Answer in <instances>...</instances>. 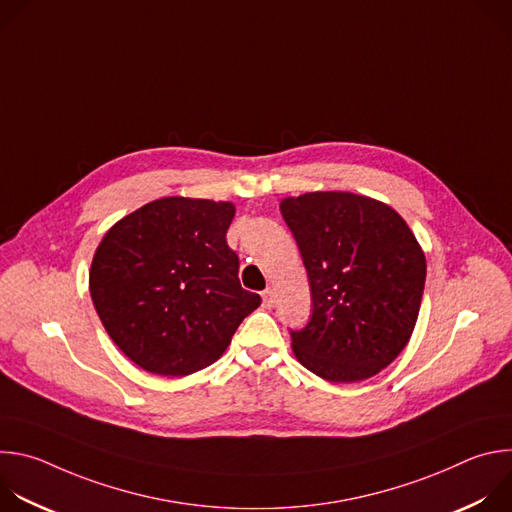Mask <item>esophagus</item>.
Wrapping results in <instances>:
<instances>
[{"label": "esophagus", "mask_w": 512, "mask_h": 512, "mask_svg": "<svg viewBox=\"0 0 512 512\" xmlns=\"http://www.w3.org/2000/svg\"><path fill=\"white\" fill-rule=\"evenodd\" d=\"M261 298H263V306L265 308H271L273 304H275V289L273 287H267L263 294H261Z\"/></svg>", "instance_id": "esophagus-1"}]
</instances>
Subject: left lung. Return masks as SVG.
I'll use <instances>...</instances> for the list:
<instances>
[{
    "label": "left lung",
    "mask_w": 512,
    "mask_h": 512,
    "mask_svg": "<svg viewBox=\"0 0 512 512\" xmlns=\"http://www.w3.org/2000/svg\"><path fill=\"white\" fill-rule=\"evenodd\" d=\"M314 302L291 348L330 383L371 379L407 346L421 306L425 255L399 212L352 192L283 198Z\"/></svg>",
    "instance_id": "left-lung-1"
}]
</instances>
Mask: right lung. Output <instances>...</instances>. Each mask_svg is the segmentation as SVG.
I'll return each instance as SVG.
<instances>
[{"label":"right lung","instance_id":"add662e5","mask_svg":"<svg viewBox=\"0 0 512 512\" xmlns=\"http://www.w3.org/2000/svg\"><path fill=\"white\" fill-rule=\"evenodd\" d=\"M233 216V202L168 196L123 216L101 239L91 298L111 340L139 369L160 377L206 369L259 308L227 245Z\"/></svg>","mask_w":512,"mask_h":512}]
</instances>
